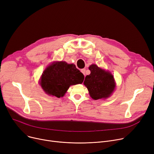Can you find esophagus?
Returning <instances> with one entry per match:
<instances>
[{
	"label": "esophagus",
	"instance_id": "34e87169",
	"mask_svg": "<svg viewBox=\"0 0 154 154\" xmlns=\"http://www.w3.org/2000/svg\"><path fill=\"white\" fill-rule=\"evenodd\" d=\"M81 72L83 73V74L85 75V69H81Z\"/></svg>",
	"mask_w": 154,
	"mask_h": 154
}]
</instances>
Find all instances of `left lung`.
<instances>
[{
    "instance_id": "8db88e82",
    "label": "left lung",
    "mask_w": 154,
    "mask_h": 154,
    "mask_svg": "<svg viewBox=\"0 0 154 154\" xmlns=\"http://www.w3.org/2000/svg\"><path fill=\"white\" fill-rule=\"evenodd\" d=\"M88 69L91 74L85 77L84 84L87 88L90 96L94 100L109 97L116 87L114 76L109 71L95 64H92Z\"/></svg>"
}]
</instances>
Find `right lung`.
I'll return each instance as SVG.
<instances>
[{
  "mask_svg": "<svg viewBox=\"0 0 154 154\" xmlns=\"http://www.w3.org/2000/svg\"><path fill=\"white\" fill-rule=\"evenodd\" d=\"M84 75L74 63L54 62L43 72L40 84L48 95L60 98L66 93L70 85L82 84Z\"/></svg>",
  "mask_w": 154,
  "mask_h": 154,
  "instance_id": "obj_1",
  "label": "right lung"
}]
</instances>
